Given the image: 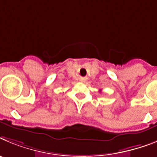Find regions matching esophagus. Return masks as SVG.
Masks as SVG:
<instances>
[{
  "label": "esophagus",
  "mask_w": 157,
  "mask_h": 157,
  "mask_svg": "<svg viewBox=\"0 0 157 157\" xmlns=\"http://www.w3.org/2000/svg\"><path fill=\"white\" fill-rule=\"evenodd\" d=\"M81 80V81H82V82H84V79H81V80Z\"/></svg>",
  "instance_id": "obj_1"
}]
</instances>
